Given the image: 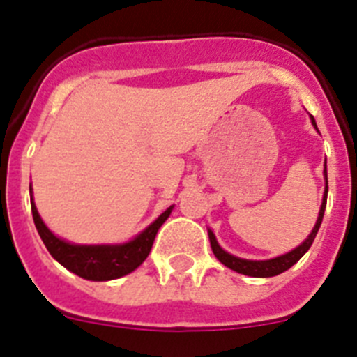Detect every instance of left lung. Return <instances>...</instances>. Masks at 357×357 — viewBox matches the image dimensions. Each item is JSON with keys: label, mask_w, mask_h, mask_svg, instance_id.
<instances>
[{"label": "left lung", "mask_w": 357, "mask_h": 357, "mask_svg": "<svg viewBox=\"0 0 357 357\" xmlns=\"http://www.w3.org/2000/svg\"><path fill=\"white\" fill-rule=\"evenodd\" d=\"M311 123L313 126L317 128V123H314L313 115H311ZM324 176H326V192H324V199H322V206H320L319 211V218H317V224H314L313 231L310 233L306 240L298 247H295L294 250L287 252V255L278 256V258H272V259H265V261H252V259H242V258H236V256L229 255L222 247L218 245L217 238H215V234L208 229V236H210V243H211V250H213V255L217 256V259L222 265H226L227 268L231 271L238 272V274L243 275H250V278H272V275H278L281 272L288 271L290 266H294L298 259L303 258L304 255L307 252V249L311 247L313 243L314 236L319 233V227L322 224V218H324V211H326V202H327V165L324 167Z\"/></svg>", "instance_id": "8db88e82"}]
</instances>
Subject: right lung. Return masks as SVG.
I'll list each match as a JSON object with an SVG mask.
<instances>
[{"instance_id": "add662e5", "label": "right lung", "mask_w": 357, "mask_h": 357, "mask_svg": "<svg viewBox=\"0 0 357 357\" xmlns=\"http://www.w3.org/2000/svg\"><path fill=\"white\" fill-rule=\"evenodd\" d=\"M171 211L172 206L167 208L155 222L126 243H119V245H76V243H69L59 236H54L47 229V226L38 215L37 208H35L33 197H31V215H33L35 227H37L46 249L50 250V255L60 265L66 266L67 271L83 279H89V281H110V279L123 278V275L133 272L137 266L142 265L144 259L149 256L156 233L169 218Z\"/></svg>"}]
</instances>
